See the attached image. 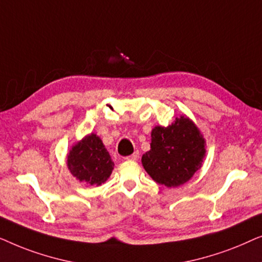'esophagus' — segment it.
Returning <instances> with one entry per match:
<instances>
[{
    "instance_id": "esophagus-1",
    "label": "esophagus",
    "mask_w": 262,
    "mask_h": 262,
    "mask_svg": "<svg viewBox=\"0 0 262 262\" xmlns=\"http://www.w3.org/2000/svg\"><path fill=\"white\" fill-rule=\"evenodd\" d=\"M138 159H139V152L138 151H135L134 154H132V155L126 157V160H134V161H137Z\"/></svg>"
}]
</instances>
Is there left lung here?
Listing matches in <instances>:
<instances>
[{
    "label": "left lung",
    "mask_w": 262,
    "mask_h": 262,
    "mask_svg": "<svg viewBox=\"0 0 262 262\" xmlns=\"http://www.w3.org/2000/svg\"><path fill=\"white\" fill-rule=\"evenodd\" d=\"M205 152L198 127L182 116L167 127H154L150 150L142 156V163L157 184L178 187L202 167Z\"/></svg>",
    "instance_id": "8db88e82"
}]
</instances>
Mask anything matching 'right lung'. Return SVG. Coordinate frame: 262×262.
Returning a JSON list of instances; mask_svg holds the SVG:
<instances>
[{
	"label": "right lung",
	"instance_id": "obj_1",
	"mask_svg": "<svg viewBox=\"0 0 262 262\" xmlns=\"http://www.w3.org/2000/svg\"><path fill=\"white\" fill-rule=\"evenodd\" d=\"M114 162L98 136L92 134L73 146L68 168L77 180L101 185L112 174Z\"/></svg>",
	"mask_w": 262,
	"mask_h": 262
}]
</instances>
